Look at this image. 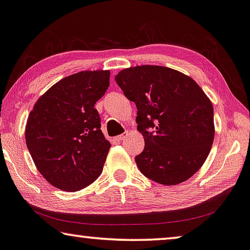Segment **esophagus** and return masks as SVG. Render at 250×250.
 Instances as JSON below:
<instances>
[{"instance_id": "esophagus-1", "label": "esophagus", "mask_w": 250, "mask_h": 250, "mask_svg": "<svg viewBox=\"0 0 250 250\" xmlns=\"http://www.w3.org/2000/svg\"><path fill=\"white\" fill-rule=\"evenodd\" d=\"M128 136V132H125V133H122V135H120V136H118V137H115V140L117 141H119V143H120V141H122V140H125V137Z\"/></svg>"}]
</instances>
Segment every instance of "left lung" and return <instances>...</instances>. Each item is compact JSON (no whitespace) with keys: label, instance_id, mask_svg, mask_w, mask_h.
<instances>
[{"label":"left lung","instance_id":"8db88e82","mask_svg":"<svg viewBox=\"0 0 250 250\" xmlns=\"http://www.w3.org/2000/svg\"><path fill=\"white\" fill-rule=\"evenodd\" d=\"M114 78L138 110L137 129L145 138L135 158L140 172L164 185L188 180L206 162L214 138L213 106L202 88L163 66L130 67Z\"/></svg>","mask_w":250,"mask_h":250}]
</instances>
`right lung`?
I'll list each match as a JSON object with an SVG mask.
<instances>
[{
	"instance_id": "add662e5",
	"label": "right lung",
	"mask_w": 250,
	"mask_h": 250,
	"mask_svg": "<svg viewBox=\"0 0 250 250\" xmlns=\"http://www.w3.org/2000/svg\"><path fill=\"white\" fill-rule=\"evenodd\" d=\"M109 85V70L73 74L48 89L30 112L25 143L55 188L80 191L101 175L111 145L94 105Z\"/></svg>"
}]
</instances>
